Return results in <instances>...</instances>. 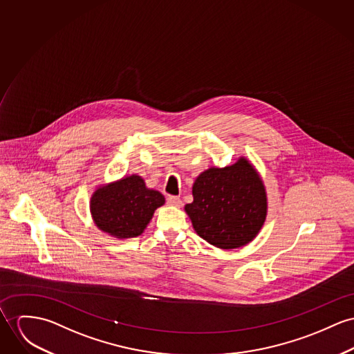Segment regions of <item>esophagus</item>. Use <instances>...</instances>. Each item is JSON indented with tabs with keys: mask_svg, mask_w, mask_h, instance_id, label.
Masks as SVG:
<instances>
[{
	"mask_svg": "<svg viewBox=\"0 0 354 354\" xmlns=\"http://www.w3.org/2000/svg\"><path fill=\"white\" fill-rule=\"evenodd\" d=\"M167 202L172 206H182V199L179 196H174V195H169L167 196Z\"/></svg>",
	"mask_w": 354,
	"mask_h": 354,
	"instance_id": "1",
	"label": "esophagus"
}]
</instances>
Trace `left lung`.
Instances as JSON below:
<instances>
[{
  "label": "left lung",
  "mask_w": 354,
  "mask_h": 354,
  "mask_svg": "<svg viewBox=\"0 0 354 354\" xmlns=\"http://www.w3.org/2000/svg\"><path fill=\"white\" fill-rule=\"evenodd\" d=\"M192 196L185 210L195 232L221 249L248 244L266 221V189L246 159L202 172L192 186Z\"/></svg>",
  "instance_id": "1"
}]
</instances>
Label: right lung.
<instances>
[{
    "label": "right lung",
    "instance_id": "right-lung-1",
    "mask_svg": "<svg viewBox=\"0 0 354 354\" xmlns=\"http://www.w3.org/2000/svg\"><path fill=\"white\" fill-rule=\"evenodd\" d=\"M162 205L163 195L147 189L140 176L132 175L95 191L90 209L101 230L117 239H133L144 232Z\"/></svg>",
    "mask_w": 354,
    "mask_h": 354
}]
</instances>
